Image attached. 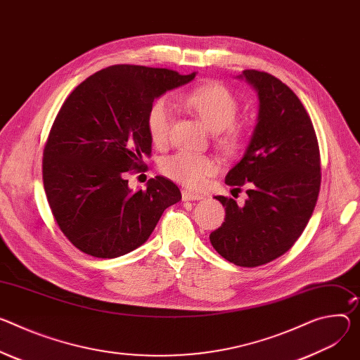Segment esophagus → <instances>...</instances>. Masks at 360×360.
<instances>
[{
  "label": "esophagus",
  "mask_w": 360,
  "mask_h": 360,
  "mask_svg": "<svg viewBox=\"0 0 360 360\" xmlns=\"http://www.w3.org/2000/svg\"><path fill=\"white\" fill-rule=\"evenodd\" d=\"M182 200L184 201H200V200H204V195L198 193V192L182 191Z\"/></svg>",
  "instance_id": "obj_1"
}]
</instances>
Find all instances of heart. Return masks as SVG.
Returning a JSON list of instances; mask_svg holds the SVG:
<instances>
[{
  "mask_svg": "<svg viewBox=\"0 0 360 360\" xmlns=\"http://www.w3.org/2000/svg\"><path fill=\"white\" fill-rule=\"evenodd\" d=\"M182 103L217 134V142L224 150L234 152L238 149L243 139V129L234 124L238 113V102L224 84L211 82L195 87L182 96ZM172 120L174 105L168 97H159L150 105L146 119L153 143L162 145L168 141ZM160 169L176 182L186 186H200L208 176L218 172L219 163L207 155L181 150L163 159Z\"/></svg>",
  "mask_w": 360,
  "mask_h": 360,
  "instance_id": "obj_1",
  "label": "heart"
}]
</instances>
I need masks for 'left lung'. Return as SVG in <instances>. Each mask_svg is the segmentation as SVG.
Returning <instances> with one entry per match:
<instances>
[{"label":"left lung","instance_id":"8db88e82","mask_svg":"<svg viewBox=\"0 0 360 360\" xmlns=\"http://www.w3.org/2000/svg\"><path fill=\"white\" fill-rule=\"evenodd\" d=\"M238 77L254 87L259 109L251 142L225 184L247 185L248 200L238 207L215 197L225 218L210 241L230 263L258 267L288 251L304 231L320 191V152L310 116L287 84L258 70Z\"/></svg>","mask_w":360,"mask_h":360}]
</instances>
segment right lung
<instances>
[{"mask_svg": "<svg viewBox=\"0 0 360 360\" xmlns=\"http://www.w3.org/2000/svg\"><path fill=\"white\" fill-rule=\"evenodd\" d=\"M168 69L117 64L80 83L63 103L43 152L47 201L80 251L116 258L141 247L179 188L155 176L132 191L124 172L152 152L148 112L159 96L193 80Z\"/></svg>", "mask_w": 360, "mask_h": 360, "instance_id": "1", "label": "right lung"}]
</instances>
